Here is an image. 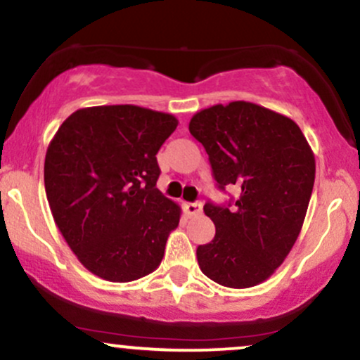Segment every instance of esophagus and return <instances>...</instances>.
<instances>
[{"label":"esophagus","instance_id":"esophagus-1","mask_svg":"<svg viewBox=\"0 0 360 360\" xmlns=\"http://www.w3.org/2000/svg\"><path fill=\"white\" fill-rule=\"evenodd\" d=\"M183 210L188 217H196V214L201 213L203 206H201V203H184Z\"/></svg>","mask_w":360,"mask_h":360}]
</instances>
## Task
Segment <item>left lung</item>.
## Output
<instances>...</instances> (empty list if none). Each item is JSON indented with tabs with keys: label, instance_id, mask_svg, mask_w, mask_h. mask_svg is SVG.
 I'll use <instances>...</instances> for the list:
<instances>
[{
	"label": "left lung",
	"instance_id": "obj_1",
	"mask_svg": "<svg viewBox=\"0 0 360 360\" xmlns=\"http://www.w3.org/2000/svg\"><path fill=\"white\" fill-rule=\"evenodd\" d=\"M189 131L203 143L218 188L240 189L232 210L205 205L217 233L198 247L200 269L221 286H257L284 262L301 232L315 154L291 118L249 101L198 111Z\"/></svg>",
	"mask_w": 360,
	"mask_h": 360
}]
</instances>
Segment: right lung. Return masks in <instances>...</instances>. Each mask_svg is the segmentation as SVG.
I'll use <instances>...</instances> for the list:
<instances>
[{
	"label": "right lung",
	"mask_w": 360,
	"mask_h": 360,
	"mask_svg": "<svg viewBox=\"0 0 360 360\" xmlns=\"http://www.w3.org/2000/svg\"><path fill=\"white\" fill-rule=\"evenodd\" d=\"M177 123L135 105L89 106L65 118L49 143L44 181L53 221L98 278L130 283L160 266L181 208L155 188V154Z\"/></svg>",
	"instance_id": "right-lung-1"
}]
</instances>
